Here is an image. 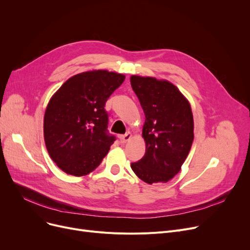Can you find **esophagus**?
<instances>
[{
    "instance_id": "1",
    "label": "esophagus",
    "mask_w": 250,
    "mask_h": 250,
    "mask_svg": "<svg viewBox=\"0 0 250 250\" xmlns=\"http://www.w3.org/2000/svg\"><path fill=\"white\" fill-rule=\"evenodd\" d=\"M130 139H132V134L130 133H127L125 135H122L120 136V141L122 144H125L126 142H128Z\"/></svg>"
}]
</instances>
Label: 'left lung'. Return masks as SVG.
<instances>
[{
  "label": "left lung",
  "instance_id": "8db88e82",
  "mask_svg": "<svg viewBox=\"0 0 250 250\" xmlns=\"http://www.w3.org/2000/svg\"><path fill=\"white\" fill-rule=\"evenodd\" d=\"M130 84L146 117L142 132L146 153L130 167L149 185L166 183L179 172L192 145L189 101L167 80L133 75Z\"/></svg>",
  "mask_w": 250,
  "mask_h": 250
}]
</instances>
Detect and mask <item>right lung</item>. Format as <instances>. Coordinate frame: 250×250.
<instances>
[{
	"instance_id": "add662e5",
	"label": "right lung",
	"mask_w": 250,
	"mask_h": 250,
	"mask_svg": "<svg viewBox=\"0 0 250 250\" xmlns=\"http://www.w3.org/2000/svg\"><path fill=\"white\" fill-rule=\"evenodd\" d=\"M125 79L107 70H91L69 78L51 96L43 118L49 157L63 172L77 177L95 170L114 137L107 134L104 106Z\"/></svg>"
}]
</instances>
